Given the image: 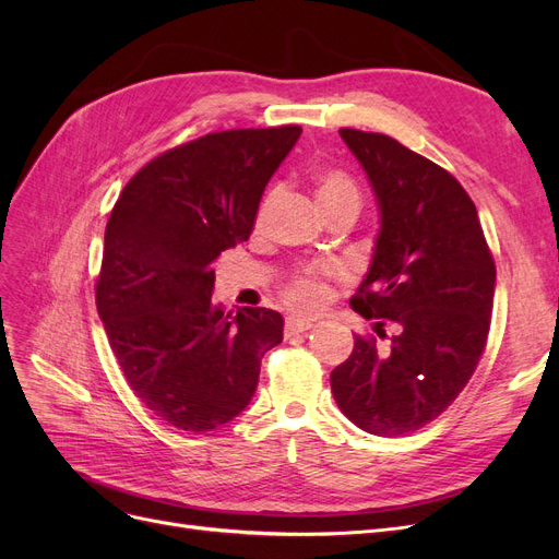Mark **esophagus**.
Listing matches in <instances>:
<instances>
[{"instance_id":"34e87169","label":"esophagus","mask_w":559,"mask_h":559,"mask_svg":"<svg viewBox=\"0 0 559 559\" xmlns=\"http://www.w3.org/2000/svg\"><path fill=\"white\" fill-rule=\"evenodd\" d=\"M314 324L312 319H306V317H289L286 319V333H302V331H310Z\"/></svg>"}]
</instances>
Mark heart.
<instances>
[{
    "mask_svg": "<svg viewBox=\"0 0 559 559\" xmlns=\"http://www.w3.org/2000/svg\"><path fill=\"white\" fill-rule=\"evenodd\" d=\"M314 198L319 202L321 210H326L335 202H359V189L357 183L352 181L349 175L341 173V170H324L319 173L314 179ZM275 205V193H270L263 205H261V218L273 210ZM326 284L321 282V277L314 273V270H306V273L296 275L289 286H286V300L292 302L294 308H302V310H317L326 302Z\"/></svg>",
    "mask_w": 559,
    "mask_h": 559,
    "instance_id": "heart-1",
    "label": "heart"
}]
</instances>
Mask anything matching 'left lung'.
<instances>
[{
	"label": "left lung",
	"mask_w": 559,
	"mask_h": 559,
	"mask_svg": "<svg viewBox=\"0 0 559 559\" xmlns=\"http://www.w3.org/2000/svg\"><path fill=\"white\" fill-rule=\"evenodd\" d=\"M378 202L373 257L349 306L386 337L354 341L331 373L335 403L359 429L405 436L441 415L478 366L497 267L478 210L443 167L378 132L343 128Z\"/></svg>",
	"instance_id": "8db88e82"
}]
</instances>
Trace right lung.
Segmentation results:
<instances>
[{"mask_svg":"<svg viewBox=\"0 0 559 559\" xmlns=\"http://www.w3.org/2000/svg\"><path fill=\"white\" fill-rule=\"evenodd\" d=\"M300 132L226 130L181 144L144 165L111 210L97 312L132 392L177 429L238 417L263 354L282 343L280 312L214 306L212 261L249 238Z\"/></svg>","mask_w":559,"mask_h":559,"instance_id":"add662e5","label":"right lung"}]
</instances>
